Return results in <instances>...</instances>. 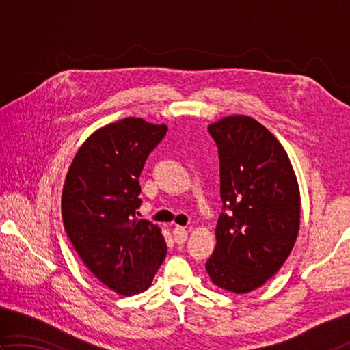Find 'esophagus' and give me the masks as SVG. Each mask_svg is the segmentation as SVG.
Wrapping results in <instances>:
<instances>
[{
    "label": "esophagus",
    "instance_id": "1",
    "mask_svg": "<svg viewBox=\"0 0 350 350\" xmlns=\"http://www.w3.org/2000/svg\"><path fill=\"white\" fill-rule=\"evenodd\" d=\"M173 236H174V242L176 243H183L185 241L188 239V232L187 228L185 227H180V226H176L174 230H173Z\"/></svg>",
    "mask_w": 350,
    "mask_h": 350
}]
</instances>
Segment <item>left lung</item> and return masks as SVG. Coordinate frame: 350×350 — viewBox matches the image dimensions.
Returning a JSON list of instances; mask_svg holds the SVG:
<instances>
[{"instance_id":"1","label":"left lung","mask_w":350,"mask_h":350,"mask_svg":"<svg viewBox=\"0 0 350 350\" xmlns=\"http://www.w3.org/2000/svg\"><path fill=\"white\" fill-rule=\"evenodd\" d=\"M218 147L222 211L217 247L206 263L213 284L251 292L286 262L299 232V187L280 141L248 116L212 123Z\"/></svg>"}]
</instances>
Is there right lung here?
Listing matches in <instances>:
<instances>
[{
    "label": "right lung",
    "mask_w": 350,
    "mask_h": 350,
    "mask_svg": "<svg viewBox=\"0 0 350 350\" xmlns=\"http://www.w3.org/2000/svg\"><path fill=\"white\" fill-rule=\"evenodd\" d=\"M167 131L135 117L103 126L81 146L66 176V233L88 271L124 296L150 287L167 254L161 228L137 219L139 174Z\"/></svg>",
    "instance_id": "1"
}]
</instances>
